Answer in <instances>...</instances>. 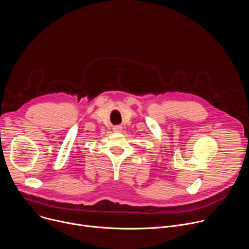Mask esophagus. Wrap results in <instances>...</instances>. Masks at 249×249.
<instances>
[{
	"mask_svg": "<svg viewBox=\"0 0 249 249\" xmlns=\"http://www.w3.org/2000/svg\"><path fill=\"white\" fill-rule=\"evenodd\" d=\"M121 130H122V127L120 125H116V126L113 127L114 132H121Z\"/></svg>",
	"mask_w": 249,
	"mask_h": 249,
	"instance_id": "esophagus-1",
	"label": "esophagus"
}]
</instances>
